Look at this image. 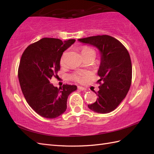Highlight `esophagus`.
Here are the masks:
<instances>
[{
	"label": "esophagus",
	"instance_id": "esophagus-1",
	"mask_svg": "<svg viewBox=\"0 0 154 154\" xmlns=\"http://www.w3.org/2000/svg\"><path fill=\"white\" fill-rule=\"evenodd\" d=\"M78 89H79L80 91H85L86 89L83 87H81V86H78Z\"/></svg>",
	"mask_w": 154,
	"mask_h": 154
}]
</instances>
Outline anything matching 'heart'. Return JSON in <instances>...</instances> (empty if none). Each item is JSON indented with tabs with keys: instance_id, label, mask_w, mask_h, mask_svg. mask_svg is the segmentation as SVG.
<instances>
[{
	"instance_id": "1",
	"label": "heart",
	"mask_w": 154,
	"mask_h": 154,
	"mask_svg": "<svg viewBox=\"0 0 154 154\" xmlns=\"http://www.w3.org/2000/svg\"><path fill=\"white\" fill-rule=\"evenodd\" d=\"M93 51V50H91L90 48H85L82 50V51H81V53H84V52H87V51ZM65 54H63V55H62L61 57V60L60 62L61 64H63L64 63V61H65ZM73 79L76 81H78V82H82L83 81V77L81 76V75L79 74H75L74 75H73Z\"/></svg>"
}]
</instances>
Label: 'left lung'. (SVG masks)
Listing matches in <instances>:
<instances>
[{
	"instance_id": "8db88e82",
	"label": "left lung",
	"mask_w": 154,
	"mask_h": 154,
	"mask_svg": "<svg viewBox=\"0 0 154 154\" xmlns=\"http://www.w3.org/2000/svg\"><path fill=\"white\" fill-rule=\"evenodd\" d=\"M85 44L97 48L100 54L97 71L100 79L98 98L88 107L94 112L106 114L119 105L130 89L132 82V63L128 51L122 43L108 35L78 39Z\"/></svg>"
}]
</instances>
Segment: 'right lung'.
<instances>
[{"label":"right lung","instance_id":"add662e5","mask_svg":"<svg viewBox=\"0 0 154 154\" xmlns=\"http://www.w3.org/2000/svg\"><path fill=\"white\" fill-rule=\"evenodd\" d=\"M75 39L61 41L44 38L27 47L18 68V79L26 100L39 115L55 119L67 109L69 95L77 87L63 85L57 88L50 83L60 69L63 52L74 44Z\"/></svg>","mask_w":154,"mask_h":154}]
</instances>
